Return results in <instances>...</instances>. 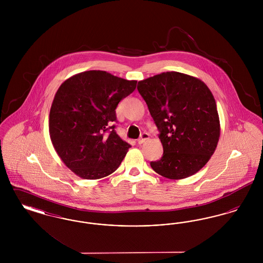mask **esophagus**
Segmentation results:
<instances>
[{
  "instance_id": "34e87169",
  "label": "esophagus",
  "mask_w": 263,
  "mask_h": 263,
  "mask_svg": "<svg viewBox=\"0 0 263 263\" xmlns=\"http://www.w3.org/2000/svg\"><path fill=\"white\" fill-rule=\"evenodd\" d=\"M149 137H150V135H149L148 133H143V134L141 135V137L138 139V144H139V145H141V144L145 143V142L149 139Z\"/></svg>"
}]
</instances>
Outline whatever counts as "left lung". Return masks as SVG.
Wrapping results in <instances>:
<instances>
[{"instance_id":"1","label":"left lung","mask_w":263,"mask_h":263,"mask_svg":"<svg viewBox=\"0 0 263 263\" xmlns=\"http://www.w3.org/2000/svg\"><path fill=\"white\" fill-rule=\"evenodd\" d=\"M160 131L161 160L152 168L170 179L196 174L208 163L220 138V119L211 90L192 76L165 72L138 83Z\"/></svg>"}]
</instances>
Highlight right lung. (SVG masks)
Masks as SVG:
<instances>
[{
    "label": "right lung",
    "instance_id": "add662e5",
    "mask_svg": "<svg viewBox=\"0 0 263 263\" xmlns=\"http://www.w3.org/2000/svg\"><path fill=\"white\" fill-rule=\"evenodd\" d=\"M136 85L137 81L93 70L72 76L58 88L49 113L51 142L78 176L100 179L111 175L123 161L131 146L116 134L112 122L119 101Z\"/></svg>",
    "mask_w": 263,
    "mask_h": 263
}]
</instances>
